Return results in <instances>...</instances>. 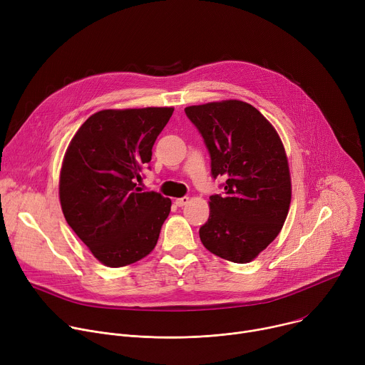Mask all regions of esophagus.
<instances>
[{"label": "esophagus", "mask_w": 365, "mask_h": 365, "mask_svg": "<svg viewBox=\"0 0 365 365\" xmlns=\"http://www.w3.org/2000/svg\"><path fill=\"white\" fill-rule=\"evenodd\" d=\"M189 202V197L187 196H183V197H178V200L175 201V204L178 205V207H183V205H186Z\"/></svg>", "instance_id": "obj_1"}]
</instances>
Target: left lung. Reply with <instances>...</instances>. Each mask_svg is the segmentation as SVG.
I'll return each mask as SVG.
<instances>
[{
  "instance_id": "8db88e82",
  "label": "left lung",
  "mask_w": 365,
  "mask_h": 365,
  "mask_svg": "<svg viewBox=\"0 0 365 365\" xmlns=\"http://www.w3.org/2000/svg\"><path fill=\"white\" fill-rule=\"evenodd\" d=\"M211 157L212 178L225 182L210 196V218L200 228L202 245L235 263L267 249L285 222L291 178L275 128L256 108L222 101L185 109Z\"/></svg>"
}]
</instances>
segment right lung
<instances>
[{
    "instance_id": "obj_1",
    "label": "right lung",
    "mask_w": 365,
    "mask_h": 365,
    "mask_svg": "<svg viewBox=\"0 0 365 365\" xmlns=\"http://www.w3.org/2000/svg\"><path fill=\"white\" fill-rule=\"evenodd\" d=\"M173 110H101L80 126L65 153L59 178L63 217L106 267L147 256L169 217V197L141 192L135 182Z\"/></svg>"
}]
</instances>
